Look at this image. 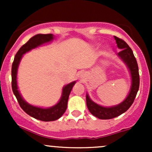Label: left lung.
<instances>
[{
  "instance_id": "obj_1",
  "label": "left lung",
  "mask_w": 152,
  "mask_h": 152,
  "mask_svg": "<svg viewBox=\"0 0 152 152\" xmlns=\"http://www.w3.org/2000/svg\"><path fill=\"white\" fill-rule=\"evenodd\" d=\"M114 38L117 47L121 50L117 53L118 56L124 62L130 71L132 86L126 98L118 105L111 107H104L96 104L89 98L88 94H86V105L88 109L91 114L100 119H110L126 112L133 104L139 87V67L132 48L124 40L116 36H114Z\"/></svg>"
}]
</instances>
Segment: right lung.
<instances>
[{
    "instance_id": "obj_1",
    "label": "right lung",
    "mask_w": 152,
    "mask_h": 152,
    "mask_svg": "<svg viewBox=\"0 0 152 152\" xmlns=\"http://www.w3.org/2000/svg\"><path fill=\"white\" fill-rule=\"evenodd\" d=\"M53 39V34H37L33 36L28 40L27 43L20 47V49L15 54L14 61L12 64L11 76H12V90L16 97L18 102L21 109L29 116H32L36 119L43 121H52L58 119L64 114L67 108L68 100L73 86L76 81H73L69 84L66 85L63 88L62 95L59 102L56 105L50 108H41L38 106L31 105L23 99L20 95L17 85V71L21 60L23 55L35 48L41 46L44 43H48Z\"/></svg>"
}]
</instances>
